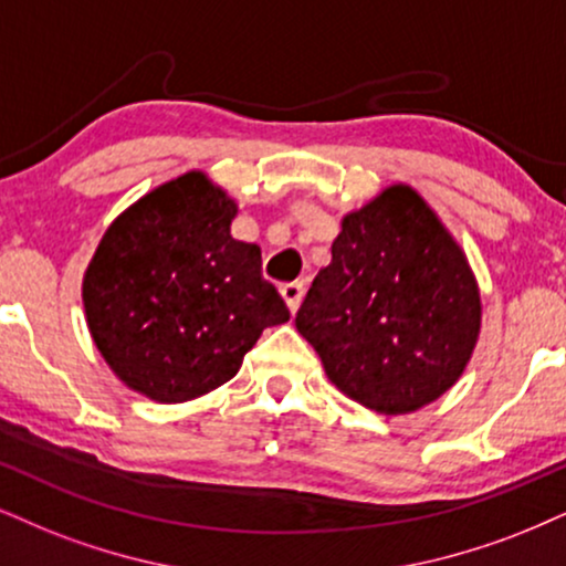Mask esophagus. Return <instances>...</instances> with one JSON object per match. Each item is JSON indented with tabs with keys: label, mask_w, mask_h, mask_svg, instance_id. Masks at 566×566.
Masks as SVG:
<instances>
[{
	"label": "esophagus",
	"mask_w": 566,
	"mask_h": 566,
	"mask_svg": "<svg viewBox=\"0 0 566 566\" xmlns=\"http://www.w3.org/2000/svg\"><path fill=\"white\" fill-rule=\"evenodd\" d=\"M281 296H283V302L289 304V310L296 312L298 304H302V296H304V283H298V281L285 283L281 289Z\"/></svg>",
	"instance_id": "34e87169"
}]
</instances>
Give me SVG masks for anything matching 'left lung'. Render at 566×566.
Segmentation results:
<instances>
[{
    "mask_svg": "<svg viewBox=\"0 0 566 566\" xmlns=\"http://www.w3.org/2000/svg\"><path fill=\"white\" fill-rule=\"evenodd\" d=\"M333 260L296 312L340 394L407 415L462 378L480 336L464 251L415 188L396 184L340 220Z\"/></svg>",
    "mask_w": 566,
    "mask_h": 566,
    "instance_id": "1",
    "label": "left lung"
}]
</instances>
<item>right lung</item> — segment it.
Masks as SVG:
<instances>
[{"label": "right lung", "instance_id": "right-lung-1", "mask_svg": "<svg viewBox=\"0 0 566 566\" xmlns=\"http://www.w3.org/2000/svg\"><path fill=\"white\" fill-rule=\"evenodd\" d=\"M235 201L186 172L107 228L86 277V323L125 386L159 403L205 396L239 373L264 327L289 323L256 243L230 235Z\"/></svg>", "mask_w": 566, "mask_h": 566}]
</instances>
